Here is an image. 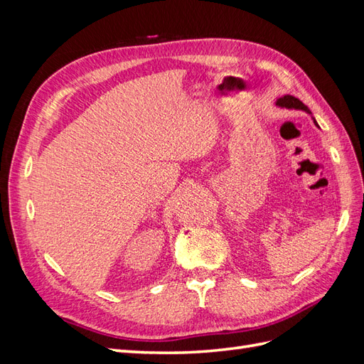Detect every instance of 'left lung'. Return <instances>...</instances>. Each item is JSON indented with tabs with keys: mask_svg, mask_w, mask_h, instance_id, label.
<instances>
[{
	"mask_svg": "<svg viewBox=\"0 0 364 364\" xmlns=\"http://www.w3.org/2000/svg\"><path fill=\"white\" fill-rule=\"evenodd\" d=\"M274 105H277V106L281 107V109H296V111H304V112H306V114L313 115L310 109H308V106H305V105L299 100V98H296V97L289 95V94H285V95L279 97L278 100L274 102ZM311 118H313V121H314V124L318 127L316 118H314V117H311Z\"/></svg>",
	"mask_w": 364,
	"mask_h": 364,
	"instance_id": "1",
	"label": "left lung"
}]
</instances>
